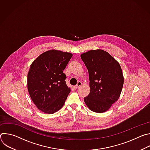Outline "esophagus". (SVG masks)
Instances as JSON below:
<instances>
[{"instance_id":"esophagus-1","label":"esophagus","mask_w":150,"mask_h":150,"mask_svg":"<svg viewBox=\"0 0 150 150\" xmlns=\"http://www.w3.org/2000/svg\"><path fill=\"white\" fill-rule=\"evenodd\" d=\"M81 85H82V82L79 81V82H78V83H77V84L75 85V86L74 87V88H75V89H77V88H79L80 86H81Z\"/></svg>"}]
</instances>
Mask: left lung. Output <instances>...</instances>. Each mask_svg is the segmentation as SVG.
Instances as JSON below:
<instances>
[{"instance_id":"obj_1","label":"left lung","mask_w":150,"mask_h":150,"mask_svg":"<svg viewBox=\"0 0 150 150\" xmlns=\"http://www.w3.org/2000/svg\"><path fill=\"white\" fill-rule=\"evenodd\" d=\"M86 66L90 92L83 100L96 113L108 111L119 98L123 85V75L119 62L103 50H91L81 54Z\"/></svg>"}]
</instances>
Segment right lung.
<instances>
[{
    "label": "right lung",
    "mask_w": 150,
    "mask_h": 150,
    "mask_svg": "<svg viewBox=\"0 0 150 150\" xmlns=\"http://www.w3.org/2000/svg\"><path fill=\"white\" fill-rule=\"evenodd\" d=\"M72 56L71 53L50 50L41 54L30 65L28 91L37 108L45 113L59 111L71 92L63 71Z\"/></svg>",
    "instance_id": "obj_1"
}]
</instances>
